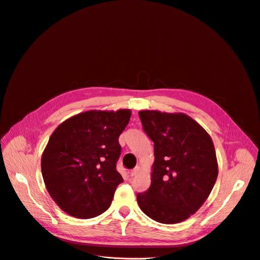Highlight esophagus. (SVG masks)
Segmentation results:
<instances>
[{
  "label": "esophagus",
  "instance_id": "1",
  "mask_svg": "<svg viewBox=\"0 0 260 260\" xmlns=\"http://www.w3.org/2000/svg\"><path fill=\"white\" fill-rule=\"evenodd\" d=\"M139 171H140V168H139V167H135L134 169H132L131 171H129V175H130L131 177H133V176H135L137 173H139Z\"/></svg>",
  "mask_w": 260,
  "mask_h": 260
}]
</instances>
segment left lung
<instances>
[{"mask_svg":"<svg viewBox=\"0 0 260 260\" xmlns=\"http://www.w3.org/2000/svg\"><path fill=\"white\" fill-rule=\"evenodd\" d=\"M143 129L154 143L150 188L136 196L141 210L160 223L189 218L206 202L218 175L215 148L206 130L184 113L144 110Z\"/></svg>","mask_w":260,"mask_h":260,"instance_id":"8db88e82","label":"left lung"}]
</instances>
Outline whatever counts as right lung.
Masks as SVG:
<instances>
[{
    "label": "right lung",
    "instance_id": "1",
    "mask_svg": "<svg viewBox=\"0 0 260 260\" xmlns=\"http://www.w3.org/2000/svg\"><path fill=\"white\" fill-rule=\"evenodd\" d=\"M131 116L128 109L91 110L74 115L51 134L42 155L44 182L55 204L81 218L101 215L124 179L116 170L118 137Z\"/></svg>",
    "mask_w": 260,
    "mask_h": 260
}]
</instances>
